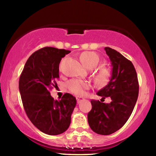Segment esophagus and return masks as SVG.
<instances>
[{
    "label": "esophagus",
    "instance_id": "1",
    "mask_svg": "<svg viewBox=\"0 0 156 156\" xmlns=\"http://www.w3.org/2000/svg\"><path fill=\"white\" fill-rule=\"evenodd\" d=\"M76 101H77V103L79 104L82 101H83V100L84 99V98L82 97H76Z\"/></svg>",
    "mask_w": 156,
    "mask_h": 156
}]
</instances>
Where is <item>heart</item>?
<instances>
[{"instance_id": "heart-1", "label": "heart", "mask_w": 156, "mask_h": 156, "mask_svg": "<svg viewBox=\"0 0 156 156\" xmlns=\"http://www.w3.org/2000/svg\"><path fill=\"white\" fill-rule=\"evenodd\" d=\"M80 59L83 65L88 69L96 67L100 62L99 56L93 52H83L80 55ZM112 76V69L105 65H100L94 74L96 82L100 86H104L107 84ZM67 87L74 94L82 95L84 94L85 90L90 88V84L84 81L74 79L67 82Z\"/></svg>"}]
</instances>
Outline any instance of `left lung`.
Instances as JSON below:
<instances>
[{
	"instance_id": "8db88e82",
	"label": "left lung",
	"mask_w": 156,
	"mask_h": 156,
	"mask_svg": "<svg viewBox=\"0 0 156 156\" xmlns=\"http://www.w3.org/2000/svg\"><path fill=\"white\" fill-rule=\"evenodd\" d=\"M112 66V76L108 84L97 94L110 97L105 104L91 100V110L87 119L91 129L100 135H110L121 129L129 119L138 97L137 74L132 62L121 53L110 48H104Z\"/></svg>"
}]
</instances>
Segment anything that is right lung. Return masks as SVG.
<instances>
[{
  "label": "right lung",
  "instance_id": "right-lung-1",
  "mask_svg": "<svg viewBox=\"0 0 156 156\" xmlns=\"http://www.w3.org/2000/svg\"><path fill=\"white\" fill-rule=\"evenodd\" d=\"M69 50L45 47L30 55L19 80V91L23 107L33 124L40 131L56 136L67 131L76 98L66 93L59 101L50 95L57 86L59 65Z\"/></svg>",
  "mask_w": 156,
  "mask_h": 156
}]
</instances>
